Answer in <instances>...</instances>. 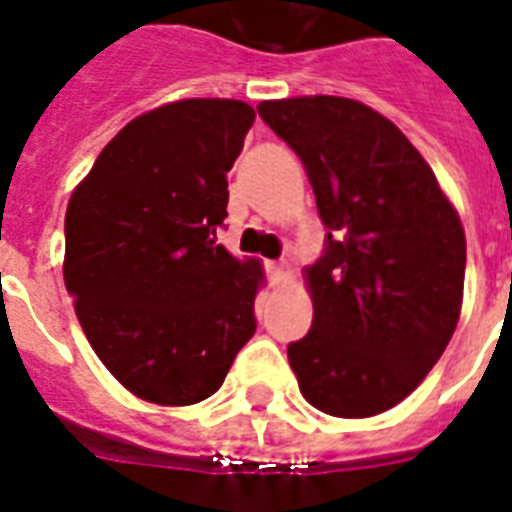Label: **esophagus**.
Masks as SVG:
<instances>
[{"label":"esophagus","instance_id":"1","mask_svg":"<svg viewBox=\"0 0 512 512\" xmlns=\"http://www.w3.org/2000/svg\"><path fill=\"white\" fill-rule=\"evenodd\" d=\"M268 276H271V285H282L287 276H290V266H287L285 260L271 263V266H268Z\"/></svg>","mask_w":512,"mask_h":512}]
</instances>
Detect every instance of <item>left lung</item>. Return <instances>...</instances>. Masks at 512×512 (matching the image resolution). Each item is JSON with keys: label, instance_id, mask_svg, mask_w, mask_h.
<instances>
[{"label": "left lung", "instance_id": "obj_1", "mask_svg": "<svg viewBox=\"0 0 512 512\" xmlns=\"http://www.w3.org/2000/svg\"><path fill=\"white\" fill-rule=\"evenodd\" d=\"M304 162L325 225L306 268L312 331L287 344L304 399L369 418L418 388L456 331L467 238L404 132L363 102L293 97L257 105Z\"/></svg>", "mask_w": 512, "mask_h": 512}]
</instances>
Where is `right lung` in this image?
<instances>
[{
	"label": "right lung",
	"mask_w": 512,
	"mask_h": 512,
	"mask_svg": "<svg viewBox=\"0 0 512 512\" xmlns=\"http://www.w3.org/2000/svg\"><path fill=\"white\" fill-rule=\"evenodd\" d=\"M252 121L241 100H179L143 113L70 198L64 285L97 358L138 399H208L255 336L263 268L217 244L227 170Z\"/></svg>",
	"instance_id": "1"
}]
</instances>
